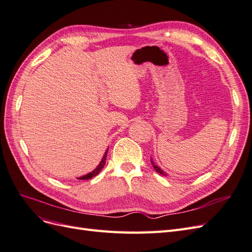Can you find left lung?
<instances>
[{"instance_id": "obj_1", "label": "left lung", "mask_w": 252, "mask_h": 252, "mask_svg": "<svg viewBox=\"0 0 252 252\" xmlns=\"http://www.w3.org/2000/svg\"><path fill=\"white\" fill-rule=\"evenodd\" d=\"M150 162H151V164H152V167H154V169H155V170H156L158 173H159V174H163V175H167V174H166V173H165V172H164V171H163L161 168H159L158 166H157V165L155 164V162L152 161V159H151Z\"/></svg>"}]
</instances>
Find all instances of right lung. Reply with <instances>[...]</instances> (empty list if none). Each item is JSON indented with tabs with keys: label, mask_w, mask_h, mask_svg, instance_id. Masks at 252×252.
Here are the masks:
<instances>
[{
	"label": "right lung",
	"mask_w": 252,
	"mask_h": 252,
	"mask_svg": "<svg viewBox=\"0 0 252 252\" xmlns=\"http://www.w3.org/2000/svg\"><path fill=\"white\" fill-rule=\"evenodd\" d=\"M107 152H108V149L105 151V154H104V156H103V158H102V159H101L100 164H98V165L96 166V168H95L94 170H93L91 172H89V173H87V174H85V175H83V177H80V178H78V179H79V180H89V179L94 178V177H95V175H97L98 173H100V171L103 169V167L105 166L106 157H107Z\"/></svg>",
	"instance_id": "1"
}]
</instances>
